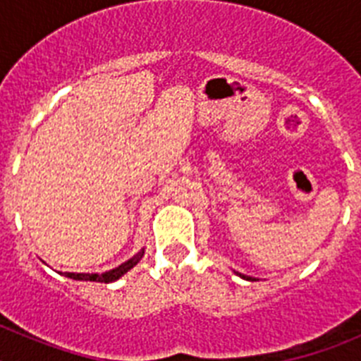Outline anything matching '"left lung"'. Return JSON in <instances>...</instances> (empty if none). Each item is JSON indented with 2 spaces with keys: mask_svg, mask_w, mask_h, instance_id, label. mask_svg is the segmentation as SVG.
Returning <instances> with one entry per match:
<instances>
[{
  "mask_svg": "<svg viewBox=\"0 0 361 361\" xmlns=\"http://www.w3.org/2000/svg\"><path fill=\"white\" fill-rule=\"evenodd\" d=\"M238 276H242V279H244V280H251V279H247V276H244V275H240V273H238Z\"/></svg>",
  "mask_w": 361,
  "mask_h": 361,
  "instance_id": "8db88e82",
  "label": "left lung"
}]
</instances>
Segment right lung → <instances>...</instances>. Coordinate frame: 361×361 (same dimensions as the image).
<instances>
[{"label":"right lung","mask_w":361,"mask_h":361,"mask_svg":"<svg viewBox=\"0 0 361 361\" xmlns=\"http://www.w3.org/2000/svg\"><path fill=\"white\" fill-rule=\"evenodd\" d=\"M145 257V247H142L141 251L137 255H133L130 260H126V262H123L121 266H117L116 269H110L106 271V273H61L63 276H66V279H72V280H81V282H101V283H110V282H116V280H119L121 276L126 275L132 267H135L137 264H139V260Z\"/></svg>","instance_id":"1"}]
</instances>
